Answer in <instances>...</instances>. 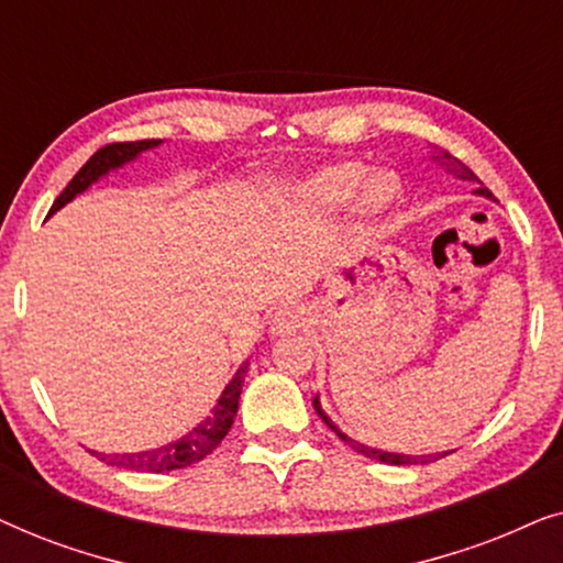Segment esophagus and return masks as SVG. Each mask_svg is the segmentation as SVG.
I'll use <instances>...</instances> for the list:
<instances>
[{"label":"esophagus","instance_id":"34e87169","mask_svg":"<svg viewBox=\"0 0 563 563\" xmlns=\"http://www.w3.org/2000/svg\"><path fill=\"white\" fill-rule=\"evenodd\" d=\"M305 325V314L299 307H282L272 318V333L274 335H289Z\"/></svg>","mask_w":563,"mask_h":563}]
</instances>
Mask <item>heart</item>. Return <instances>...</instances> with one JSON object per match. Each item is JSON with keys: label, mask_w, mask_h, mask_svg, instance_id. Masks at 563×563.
<instances>
[{"label": "heart", "mask_w": 563, "mask_h": 563, "mask_svg": "<svg viewBox=\"0 0 563 563\" xmlns=\"http://www.w3.org/2000/svg\"><path fill=\"white\" fill-rule=\"evenodd\" d=\"M361 178H364V168L358 164H335L312 174L310 179L299 187V195H302L305 202H310L314 207H333L351 197ZM361 184V188L357 186V195L353 196V205H356L358 214H364V218H376V214L389 210V205L395 202L397 197V187L387 174H374Z\"/></svg>", "instance_id": "1"}]
</instances>
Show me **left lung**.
<instances>
[{"instance_id": "1", "label": "left lung", "mask_w": 563, "mask_h": 563, "mask_svg": "<svg viewBox=\"0 0 563 563\" xmlns=\"http://www.w3.org/2000/svg\"><path fill=\"white\" fill-rule=\"evenodd\" d=\"M438 164L441 166H445L449 168L451 174H456L459 179H468V181H476V174L472 172V168H468L466 164H461V161L456 158V156H451L449 151H443L441 156H433ZM476 195H482V197H489L492 199V191L487 189V187H479L476 189ZM312 407H314V412L320 415L322 418V422H325V426L333 430V433L341 438L343 443H349L353 451L356 453H361V456H368V459H376V461H384V464H395V466H410V464H428L430 459H435V456H405V453H389V451H379V449H368V445H364V443H358V441H353V438H349L345 433H341V430H338L335 426H333V420L328 418L325 412H322V407H320V399L314 397L312 399ZM449 453H453V451H443V453H438V459L441 456H449Z\"/></svg>"}]
</instances>
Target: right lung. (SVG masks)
Wrapping results in <instances>:
<instances>
[{
	"instance_id": "right-lung-1",
	"label": "right lung",
	"mask_w": 563,
	"mask_h": 563,
	"mask_svg": "<svg viewBox=\"0 0 563 563\" xmlns=\"http://www.w3.org/2000/svg\"><path fill=\"white\" fill-rule=\"evenodd\" d=\"M161 141H130V143H110L104 148H99L95 156H91L87 164H84L68 187L60 191L53 202L51 212H58L60 207L71 202L76 195H81L84 189H89L97 179H102L104 174H110L112 168L125 166L128 161H133L141 156L143 151L156 148ZM249 364H243L238 368V374L233 376V382L222 389V395L218 399V405L212 407L210 418L199 422L197 428H191L187 435H181L179 441L161 445V449H151L143 453H114V456H104V453H97L104 464L118 466V468H128V472H148V474H164V472H174V468H187L197 461H202L205 456L218 449L222 443V438L228 435L230 426H233L235 412H238V399H241V389H243V376ZM95 453V451H91Z\"/></svg>"
}]
</instances>
